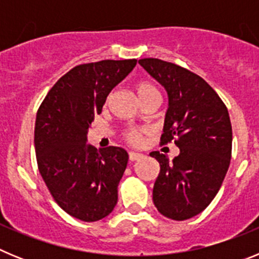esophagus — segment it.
<instances>
[{"label": "esophagus", "mask_w": 259, "mask_h": 259, "mask_svg": "<svg viewBox=\"0 0 259 259\" xmlns=\"http://www.w3.org/2000/svg\"><path fill=\"white\" fill-rule=\"evenodd\" d=\"M128 157H130V161L135 162V161H137V159H140V158H143V154H140V153L130 152V154H128Z\"/></svg>", "instance_id": "34e87169"}]
</instances>
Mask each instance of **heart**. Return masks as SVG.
<instances>
[{"mask_svg":"<svg viewBox=\"0 0 259 259\" xmlns=\"http://www.w3.org/2000/svg\"><path fill=\"white\" fill-rule=\"evenodd\" d=\"M135 89H136V93L137 96H139V98H140L141 102H144L145 100L152 97V96H159L157 88H155L153 84L148 83V81H140V83H137L136 85H135ZM109 100L110 97L107 98V101H109ZM125 139H127L128 143L137 144L140 141V134L137 131H128L127 134H125Z\"/></svg>","mask_w":259,"mask_h":259,"instance_id":"1","label":"heart"}]
</instances>
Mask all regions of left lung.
<instances>
[{"label":"left lung","instance_id":"left-lung-1","mask_svg":"<svg viewBox=\"0 0 259 259\" xmlns=\"http://www.w3.org/2000/svg\"><path fill=\"white\" fill-rule=\"evenodd\" d=\"M139 63L168 97L161 144L174 140L180 149L172 161L150 153L161 166L153 202L167 218L185 221L209 206L227 174L232 152L228 110L214 89L187 68L157 58Z\"/></svg>","mask_w":259,"mask_h":259}]
</instances>
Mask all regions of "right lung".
<instances>
[{"label":"right lung","mask_w":259,"mask_h":259,"mask_svg":"<svg viewBox=\"0 0 259 259\" xmlns=\"http://www.w3.org/2000/svg\"><path fill=\"white\" fill-rule=\"evenodd\" d=\"M136 59L79 65L50 89L36 115L37 166L61 209L83 222L113 211L128 153L119 146L97 150L87 144L89 125L107 96L136 66Z\"/></svg>","instance_id":"add662e5"}]
</instances>
